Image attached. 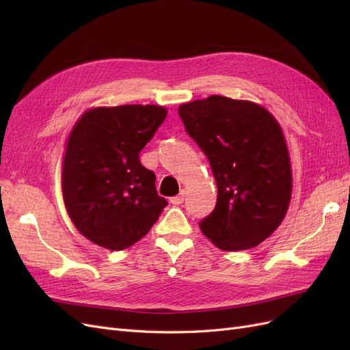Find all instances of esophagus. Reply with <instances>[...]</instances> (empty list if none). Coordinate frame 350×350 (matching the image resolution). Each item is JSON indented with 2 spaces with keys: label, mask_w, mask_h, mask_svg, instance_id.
Wrapping results in <instances>:
<instances>
[{
  "label": "esophagus",
  "mask_w": 350,
  "mask_h": 350,
  "mask_svg": "<svg viewBox=\"0 0 350 350\" xmlns=\"http://www.w3.org/2000/svg\"><path fill=\"white\" fill-rule=\"evenodd\" d=\"M184 197H185V193L183 191V193L179 194V196H175V197H172V198H171V203H172L174 206H179V204H183V203H184Z\"/></svg>",
  "instance_id": "34e87169"
}]
</instances>
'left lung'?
Here are the masks:
<instances>
[{"instance_id": "obj_1", "label": "left lung", "mask_w": 350, "mask_h": 350, "mask_svg": "<svg viewBox=\"0 0 350 350\" xmlns=\"http://www.w3.org/2000/svg\"><path fill=\"white\" fill-rule=\"evenodd\" d=\"M217 185V201L200 221L224 251L257 247L279 228L292 197V167L276 118L258 103L213 94L178 108Z\"/></svg>"}]
</instances>
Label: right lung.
Returning <instances> with one entry per match:
<instances>
[{"label":"right lung","instance_id":"add662e5","mask_svg":"<svg viewBox=\"0 0 350 350\" xmlns=\"http://www.w3.org/2000/svg\"><path fill=\"white\" fill-rule=\"evenodd\" d=\"M167 115L161 105L99 107L84 112L66 142L61 188L83 237L112 251L131 247L152 229L166 200L139 154Z\"/></svg>","mask_w":350,"mask_h":350}]
</instances>
